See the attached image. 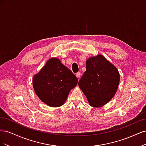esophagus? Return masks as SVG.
Wrapping results in <instances>:
<instances>
[{"label":"esophagus","mask_w":146,"mask_h":146,"mask_svg":"<svg viewBox=\"0 0 146 146\" xmlns=\"http://www.w3.org/2000/svg\"><path fill=\"white\" fill-rule=\"evenodd\" d=\"M76 77H77L78 79H80V72H77V73L76 74Z\"/></svg>","instance_id":"34e87169"}]
</instances>
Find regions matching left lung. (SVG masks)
Returning <instances> with one entry per match:
<instances>
[{
  "instance_id": "8db88e82",
  "label": "left lung",
  "mask_w": 146,
  "mask_h": 146,
  "mask_svg": "<svg viewBox=\"0 0 146 146\" xmlns=\"http://www.w3.org/2000/svg\"><path fill=\"white\" fill-rule=\"evenodd\" d=\"M86 68L78 86L91 106L102 107L116 94L120 80L119 73L115 66L101 55L88 59Z\"/></svg>"
}]
</instances>
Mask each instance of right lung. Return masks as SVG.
I'll return each mask as SVG.
<instances>
[{"mask_svg": "<svg viewBox=\"0 0 146 146\" xmlns=\"http://www.w3.org/2000/svg\"><path fill=\"white\" fill-rule=\"evenodd\" d=\"M78 78L57 58L48 60L33 78L35 92L41 101L52 107L62 105Z\"/></svg>", "mask_w": 146, "mask_h": 146, "instance_id": "right-lung-1", "label": "right lung"}]
</instances>
